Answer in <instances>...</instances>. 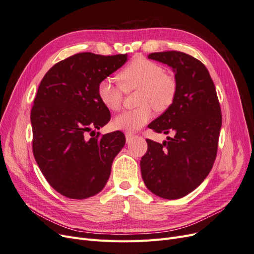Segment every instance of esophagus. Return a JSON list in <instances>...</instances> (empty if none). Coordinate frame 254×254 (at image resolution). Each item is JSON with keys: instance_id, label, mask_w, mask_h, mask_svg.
<instances>
[{"instance_id": "esophagus-1", "label": "esophagus", "mask_w": 254, "mask_h": 254, "mask_svg": "<svg viewBox=\"0 0 254 254\" xmlns=\"http://www.w3.org/2000/svg\"><path fill=\"white\" fill-rule=\"evenodd\" d=\"M133 139H134V135L133 134L126 133V141H127V143H130Z\"/></svg>"}]
</instances>
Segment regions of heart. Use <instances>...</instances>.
Returning <instances> with one entry per match:
<instances>
[{
	"mask_svg": "<svg viewBox=\"0 0 254 254\" xmlns=\"http://www.w3.org/2000/svg\"><path fill=\"white\" fill-rule=\"evenodd\" d=\"M122 88L110 78L99 81L97 96L107 109L118 111L122 106L123 91L139 89L134 110L123 112L114 119L115 128L135 132L152 119L153 109L164 112L171 108L177 94L176 80L166 75L160 64L145 58H136L118 74Z\"/></svg>",
	"mask_w": 254,
	"mask_h": 254,
	"instance_id": "1",
	"label": "heart"
}]
</instances>
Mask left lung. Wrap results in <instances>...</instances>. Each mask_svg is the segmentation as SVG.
I'll use <instances>...</instances> for the list:
<instances>
[{
    "label": "left lung",
    "mask_w": 254,
    "mask_h": 254,
    "mask_svg": "<svg viewBox=\"0 0 254 254\" xmlns=\"http://www.w3.org/2000/svg\"><path fill=\"white\" fill-rule=\"evenodd\" d=\"M148 58L173 68L177 94L171 108L148 125L156 132L174 136L162 144L146 140L142 178L151 193L178 199L200 186L212 170L222 122L220 106L201 61L177 51L151 53Z\"/></svg>",
    "instance_id": "1"
}]
</instances>
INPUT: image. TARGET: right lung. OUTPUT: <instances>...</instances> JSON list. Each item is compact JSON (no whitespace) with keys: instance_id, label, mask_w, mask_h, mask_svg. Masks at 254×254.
Instances as JSON below:
<instances>
[{"instance_id":"right-lung-1","label":"right lung","mask_w":254,"mask_h":254,"mask_svg":"<svg viewBox=\"0 0 254 254\" xmlns=\"http://www.w3.org/2000/svg\"><path fill=\"white\" fill-rule=\"evenodd\" d=\"M127 60V54H75L52 66L39 84L30 112L34 157L50 186L67 198L98 194L124 147L123 132L95 131L111 119L98 99V83Z\"/></svg>"}]
</instances>
